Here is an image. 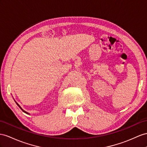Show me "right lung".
Here are the masks:
<instances>
[{"label": "right lung", "mask_w": 147, "mask_h": 147, "mask_svg": "<svg viewBox=\"0 0 147 147\" xmlns=\"http://www.w3.org/2000/svg\"><path fill=\"white\" fill-rule=\"evenodd\" d=\"M16 103H17V102H16ZM17 105H18V107H20V109H22V111H23V112H25V113H26V114H28V112H25V111H24V110H23V109H22V107H20V106H19V105H18V104H17Z\"/></svg>", "instance_id": "right-lung-1"}]
</instances>
